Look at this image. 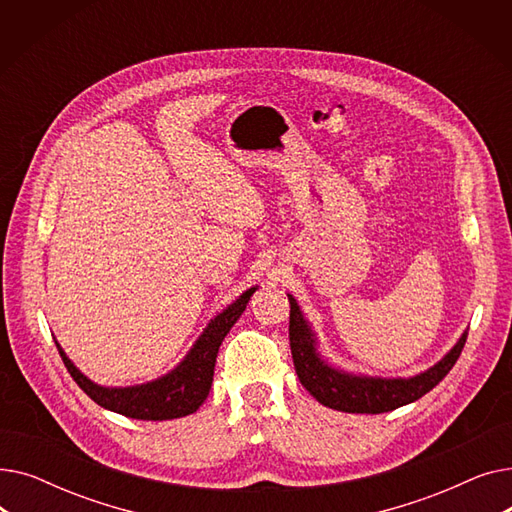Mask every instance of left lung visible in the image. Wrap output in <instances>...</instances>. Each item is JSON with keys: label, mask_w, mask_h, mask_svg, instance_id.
<instances>
[{"label": "left lung", "mask_w": 512, "mask_h": 512, "mask_svg": "<svg viewBox=\"0 0 512 512\" xmlns=\"http://www.w3.org/2000/svg\"><path fill=\"white\" fill-rule=\"evenodd\" d=\"M290 301V351L294 369L305 390L319 400L324 407L344 411V413H388L398 407H405L409 402L419 400L432 388H436L448 371L454 367L456 359L461 357L463 346L467 342V332L461 340L454 344L452 351L436 363L432 369H427L415 378L409 380H384V378H365V375L344 373L330 367L326 361H321L315 351V338L305 321L297 301L288 294Z\"/></svg>", "instance_id": "8db88e82"}]
</instances>
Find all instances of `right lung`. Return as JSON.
I'll list each match as a JSON object with an SVG mask.
<instances>
[{
  "label": "right lung",
  "mask_w": 512,
  "mask_h": 512,
  "mask_svg": "<svg viewBox=\"0 0 512 512\" xmlns=\"http://www.w3.org/2000/svg\"><path fill=\"white\" fill-rule=\"evenodd\" d=\"M257 288H249L242 292L240 297L224 309L218 317L211 319V324L205 328L201 338L191 348L186 359L164 378L143 386H130V388H103L93 384L87 375L80 373L66 353L58 344L60 357L72 375V380L83 388V392L95 400L99 407L110 409L130 419H143V421H166L195 413L209 394L213 382V369L215 357H218L220 344L236 324V319L247 309L251 301V294Z\"/></svg>",
  "instance_id": "right-lung-1"
}]
</instances>
